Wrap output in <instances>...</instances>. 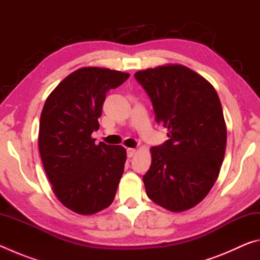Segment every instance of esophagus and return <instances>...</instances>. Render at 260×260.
<instances>
[{
	"mask_svg": "<svg viewBox=\"0 0 260 260\" xmlns=\"http://www.w3.org/2000/svg\"><path fill=\"white\" fill-rule=\"evenodd\" d=\"M135 153H136L135 149H133V148H128V149H127V156H128L129 158L133 157V156L135 155Z\"/></svg>",
	"mask_w": 260,
	"mask_h": 260,
	"instance_id": "1",
	"label": "esophagus"
}]
</instances>
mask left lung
<instances>
[{
	"label": "left lung",
	"mask_w": 260,
	"mask_h": 260,
	"mask_svg": "<svg viewBox=\"0 0 260 260\" xmlns=\"http://www.w3.org/2000/svg\"><path fill=\"white\" fill-rule=\"evenodd\" d=\"M134 77L170 138L150 149L151 165L143 175L147 195L172 212L191 209L213 187L225 157L227 128L219 96L184 65H161Z\"/></svg>",
	"instance_id": "8db88e82"
}]
</instances>
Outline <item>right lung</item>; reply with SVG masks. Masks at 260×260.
I'll return each mask as SVG.
<instances>
[{"instance_id": "add662e5", "label": "right lung", "mask_w": 260, "mask_h": 260, "mask_svg": "<svg viewBox=\"0 0 260 260\" xmlns=\"http://www.w3.org/2000/svg\"><path fill=\"white\" fill-rule=\"evenodd\" d=\"M129 74L81 68L59 82L45 103L39 150L52 191L65 208L89 215L112 203L124 173L126 149L95 144L105 96Z\"/></svg>"}]
</instances>
